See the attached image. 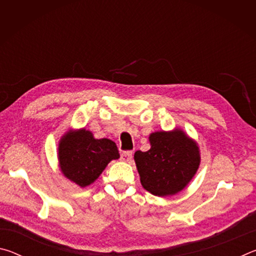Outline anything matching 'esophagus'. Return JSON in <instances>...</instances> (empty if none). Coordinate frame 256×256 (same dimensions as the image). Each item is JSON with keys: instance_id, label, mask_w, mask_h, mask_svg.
Returning a JSON list of instances; mask_svg holds the SVG:
<instances>
[{"instance_id": "obj_1", "label": "esophagus", "mask_w": 256, "mask_h": 256, "mask_svg": "<svg viewBox=\"0 0 256 256\" xmlns=\"http://www.w3.org/2000/svg\"><path fill=\"white\" fill-rule=\"evenodd\" d=\"M132 157H133L132 151H124V152H122V154H120V159H122L125 162H131Z\"/></svg>"}]
</instances>
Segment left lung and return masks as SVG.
Here are the masks:
<instances>
[{"label":"left lung","instance_id":"obj_1","mask_svg":"<svg viewBox=\"0 0 256 256\" xmlns=\"http://www.w3.org/2000/svg\"><path fill=\"white\" fill-rule=\"evenodd\" d=\"M151 148L134 154L144 188L157 196H174L186 188L200 166L198 144L180 128L154 132Z\"/></svg>","mask_w":256,"mask_h":256}]
</instances>
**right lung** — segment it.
<instances>
[{
    "label": "right lung",
    "instance_id": "1",
    "mask_svg": "<svg viewBox=\"0 0 256 256\" xmlns=\"http://www.w3.org/2000/svg\"><path fill=\"white\" fill-rule=\"evenodd\" d=\"M120 154L114 141L94 138L86 128L70 130L60 138L58 162L62 174L80 188L96 180L112 160Z\"/></svg>",
    "mask_w": 256,
    "mask_h": 256
}]
</instances>
